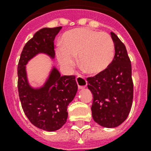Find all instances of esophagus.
I'll return each instance as SVG.
<instances>
[{
    "mask_svg": "<svg viewBox=\"0 0 151 151\" xmlns=\"http://www.w3.org/2000/svg\"><path fill=\"white\" fill-rule=\"evenodd\" d=\"M76 81H77V84H78L79 89L85 88L87 86V81H86L85 78H83L81 76H78L77 78H76Z\"/></svg>",
    "mask_w": 151,
    "mask_h": 151,
    "instance_id": "1",
    "label": "esophagus"
}]
</instances>
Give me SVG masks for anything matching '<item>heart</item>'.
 I'll return each instance as SVG.
<instances>
[{
    "instance_id": "b5f03b06",
    "label": "heart",
    "mask_w": 151,
    "mask_h": 151,
    "mask_svg": "<svg viewBox=\"0 0 151 151\" xmlns=\"http://www.w3.org/2000/svg\"><path fill=\"white\" fill-rule=\"evenodd\" d=\"M60 46L56 50L57 60L67 71L73 68L75 57L78 55L79 64L88 73L98 74L110 66L114 56L111 37L86 28H78L66 33Z\"/></svg>"
}]
</instances>
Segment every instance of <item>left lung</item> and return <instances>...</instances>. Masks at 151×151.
<instances>
[{"label": "left lung", "instance_id": "1", "mask_svg": "<svg viewBox=\"0 0 151 151\" xmlns=\"http://www.w3.org/2000/svg\"><path fill=\"white\" fill-rule=\"evenodd\" d=\"M110 35L115 50L112 63L104 71L87 78L93 96L92 117L105 128L119 126L126 120L133 99L132 66L126 48L114 33L110 32Z\"/></svg>", "mask_w": 151, "mask_h": 151}]
</instances>
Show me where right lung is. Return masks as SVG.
Returning <instances> with one entry per match:
<instances>
[{"mask_svg":"<svg viewBox=\"0 0 151 151\" xmlns=\"http://www.w3.org/2000/svg\"><path fill=\"white\" fill-rule=\"evenodd\" d=\"M62 27L43 28L25 45L18 64V90L22 110L29 122L38 129L56 131L66 122L67 106L75 97V76H61L52 66L43 85L34 87L29 82L27 65L39 54L55 59L54 40Z\"/></svg>","mask_w":151,"mask_h":151,"instance_id":"right-lung-1","label":"right lung"}]
</instances>
